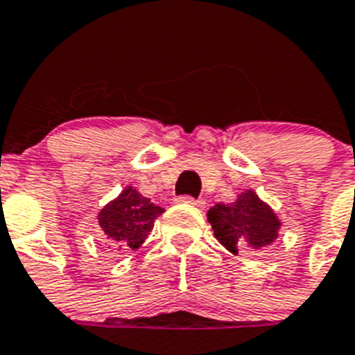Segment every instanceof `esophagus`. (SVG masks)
<instances>
[{
	"mask_svg": "<svg viewBox=\"0 0 355 355\" xmlns=\"http://www.w3.org/2000/svg\"><path fill=\"white\" fill-rule=\"evenodd\" d=\"M180 201L181 203H189V205L194 207H205V201L200 200V198H192V196H181Z\"/></svg>",
	"mask_w": 355,
	"mask_h": 355,
	"instance_id": "34e87169",
	"label": "esophagus"
}]
</instances>
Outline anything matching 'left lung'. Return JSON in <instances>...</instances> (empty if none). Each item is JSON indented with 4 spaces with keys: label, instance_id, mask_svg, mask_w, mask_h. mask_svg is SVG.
Here are the masks:
<instances>
[{
    "label": "left lung",
    "instance_id": "8db88e82",
    "mask_svg": "<svg viewBox=\"0 0 355 355\" xmlns=\"http://www.w3.org/2000/svg\"><path fill=\"white\" fill-rule=\"evenodd\" d=\"M207 218L214 229V236L231 253L269 245L280 227L273 211L251 191L243 192L236 203L211 207Z\"/></svg>",
    "mask_w": 355,
    "mask_h": 355
}]
</instances>
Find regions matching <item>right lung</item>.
Here are the masks:
<instances>
[{"mask_svg":"<svg viewBox=\"0 0 355 355\" xmlns=\"http://www.w3.org/2000/svg\"><path fill=\"white\" fill-rule=\"evenodd\" d=\"M164 209L150 203L135 189H126L98 214V223L113 248L137 249L152 231Z\"/></svg>","mask_w":355,"mask_h":355,"instance_id":"add662e5","label":"right lung"}]
</instances>
